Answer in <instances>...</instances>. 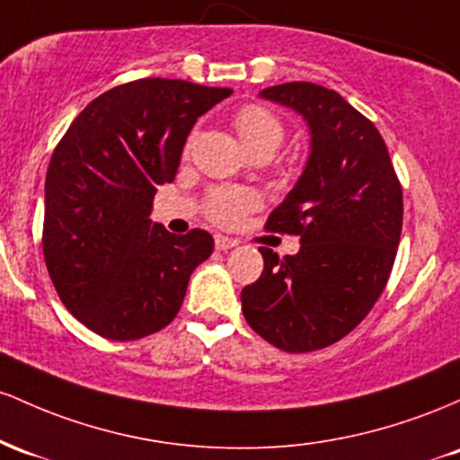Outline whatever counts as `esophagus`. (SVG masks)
<instances>
[{
    "mask_svg": "<svg viewBox=\"0 0 460 460\" xmlns=\"http://www.w3.org/2000/svg\"><path fill=\"white\" fill-rule=\"evenodd\" d=\"M236 245L234 239H230V236H224V234H217L215 236V247L217 250L226 252V250H232V247Z\"/></svg>",
    "mask_w": 460,
    "mask_h": 460,
    "instance_id": "obj_1",
    "label": "esophagus"
}]
</instances>
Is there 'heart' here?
Listing matches in <instances>:
<instances>
[{"mask_svg": "<svg viewBox=\"0 0 460 460\" xmlns=\"http://www.w3.org/2000/svg\"><path fill=\"white\" fill-rule=\"evenodd\" d=\"M234 128L250 154H273L285 138V126H282L280 117L262 104L241 106L234 115ZM258 206H261V198L254 190L217 187L206 195L204 215L217 226H234Z\"/></svg>", "mask_w": 460, "mask_h": 460, "instance_id": "1", "label": "heart"}]
</instances>
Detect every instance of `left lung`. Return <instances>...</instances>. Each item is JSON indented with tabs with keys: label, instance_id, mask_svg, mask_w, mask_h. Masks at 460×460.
I'll use <instances>...</instances> for the list:
<instances>
[{
	"label": "left lung",
	"instance_id": "8db88e82",
	"mask_svg": "<svg viewBox=\"0 0 460 460\" xmlns=\"http://www.w3.org/2000/svg\"><path fill=\"white\" fill-rule=\"evenodd\" d=\"M261 95L306 119L313 143L302 178L265 224L302 247L285 258L258 247L265 270L241 304L265 341L314 352L352 332L385 291L402 234V184L380 132L337 91L287 82Z\"/></svg>",
	"mask_w": 460,
	"mask_h": 460
}]
</instances>
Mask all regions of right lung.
Masks as SVG:
<instances>
[{"mask_svg": "<svg viewBox=\"0 0 460 460\" xmlns=\"http://www.w3.org/2000/svg\"><path fill=\"white\" fill-rule=\"evenodd\" d=\"M232 89L143 77L102 93L74 119L45 178L43 256L60 302L111 341L173 322L213 236L152 224L156 187L178 173L184 143Z\"/></svg>", "mask_w": 460, "mask_h": 460, "instance_id": "add662e5", "label": "right lung"}]
</instances>
